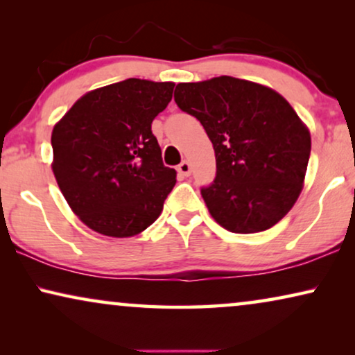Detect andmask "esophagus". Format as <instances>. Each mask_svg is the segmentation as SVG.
<instances>
[{
    "mask_svg": "<svg viewBox=\"0 0 355 355\" xmlns=\"http://www.w3.org/2000/svg\"><path fill=\"white\" fill-rule=\"evenodd\" d=\"M178 171L182 174V176H189V174L192 173V164L189 162H182L181 164L178 166Z\"/></svg>",
    "mask_w": 355,
    "mask_h": 355,
    "instance_id": "34e87169",
    "label": "esophagus"
}]
</instances>
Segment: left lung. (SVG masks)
Returning <instances> with one entry per match:
<instances>
[{"label": "left lung", "instance_id": "obj_1", "mask_svg": "<svg viewBox=\"0 0 355 355\" xmlns=\"http://www.w3.org/2000/svg\"><path fill=\"white\" fill-rule=\"evenodd\" d=\"M174 101L211 140L216 178L202 197L218 225L237 234L270 230L297 200L310 132L278 92L231 76L178 84Z\"/></svg>", "mask_w": 355, "mask_h": 355}]
</instances>
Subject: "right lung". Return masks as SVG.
Here are the masks:
<instances>
[{"label":"right lung","instance_id":"1","mask_svg":"<svg viewBox=\"0 0 355 355\" xmlns=\"http://www.w3.org/2000/svg\"><path fill=\"white\" fill-rule=\"evenodd\" d=\"M173 82L125 79L85 94L51 134L53 173L72 211L90 230L130 237L152 225L176 184L152 123Z\"/></svg>","mask_w":355,"mask_h":355}]
</instances>
